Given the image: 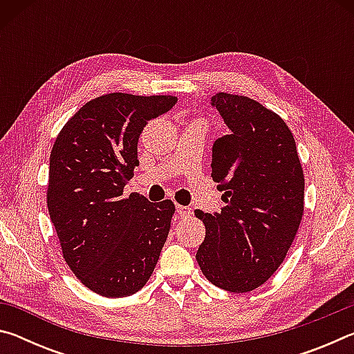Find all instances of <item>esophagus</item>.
<instances>
[{
  "label": "esophagus",
  "instance_id": "obj_1",
  "mask_svg": "<svg viewBox=\"0 0 354 354\" xmlns=\"http://www.w3.org/2000/svg\"><path fill=\"white\" fill-rule=\"evenodd\" d=\"M176 212L179 217H189L192 209L189 206H181V205H176Z\"/></svg>",
  "mask_w": 354,
  "mask_h": 354
}]
</instances>
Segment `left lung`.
Here are the masks:
<instances>
[{
    "label": "left lung",
    "mask_w": 354,
    "mask_h": 354,
    "mask_svg": "<svg viewBox=\"0 0 354 354\" xmlns=\"http://www.w3.org/2000/svg\"><path fill=\"white\" fill-rule=\"evenodd\" d=\"M227 127L212 147V179L223 192L220 212L195 215L206 226L196 262L214 286L250 292L278 270L304 207V176L284 120L248 97L211 98Z\"/></svg>",
    "instance_id": "8db88e82"
}]
</instances>
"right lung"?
<instances>
[{"instance_id": "add662e5", "label": "right lung", "mask_w": 354, "mask_h": 354, "mask_svg": "<svg viewBox=\"0 0 354 354\" xmlns=\"http://www.w3.org/2000/svg\"><path fill=\"white\" fill-rule=\"evenodd\" d=\"M176 101L170 95H103L84 104L53 145L48 212L65 262L98 295H133L158 263L175 205L139 194L123 198V189L139 165L145 124Z\"/></svg>"}]
</instances>
